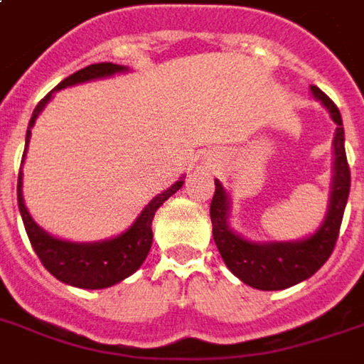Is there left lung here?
Here are the masks:
<instances>
[{
    "label": "left lung",
    "instance_id": "1",
    "mask_svg": "<svg viewBox=\"0 0 364 364\" xmlns=\"http://www.w3.org/2000/svg\"><path fill=\"white\" fill-rule=\"evenodd\" d=\"M311 95L327 109L337 124L333 139V178L327 214L313 234L289 242H254L237 234L230 225V194L215 178V192L210 204L212 234L218 252L237 279L262 291H279L309 279L333 254L350 190V170L345 154V129L339 109L319 87L311 85Z\"/></svg>",
    "mask_w": 364,
    "mask_h": 364
}]
</instances>
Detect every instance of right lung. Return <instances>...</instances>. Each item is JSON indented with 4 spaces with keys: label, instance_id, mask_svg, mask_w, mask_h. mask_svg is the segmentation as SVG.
Wrapping results in <instances>:
<instances>
[{
    "label": "right lung",
    "instance_id": "add662e5",
    "mask_svg": "<svg viewBox=\"0 0 364 364\" xmlns=\"http://www.w3.org/2000/svg\"><path fill=\"white\" fill-rule=\"evenodd\" d=\"M127 71H129V67H124V65L95 63L81 71L73 73L71 77L59 82L43 101L35 107L33 114H31L27 134H25V152L21 166L25 162L35 120L41 114V110L47 107V102L51 101L55 92L67 89V87L81 85V82L107 79V77ZM182 184H184V176H180V180H176L172 186L152 198L149 204L142 208L139 218L122 234L109 237V240H101V242H69V240H61V237H55L49 232H45L43 228L31 218L29 210L25 206L23 172H19V180H17V204H19V214H21L25 232L29 235V242L33 245L35 254L53 277H57L59 282L67 283V285L79 287V289H105V287L117 285L122 279L130 277L144 263L150 252V245H152L154 214L168 198L176 194Z\"/></svg>",
    "mask_w": 364,
    "mask_h": 364
}]
</instances>
